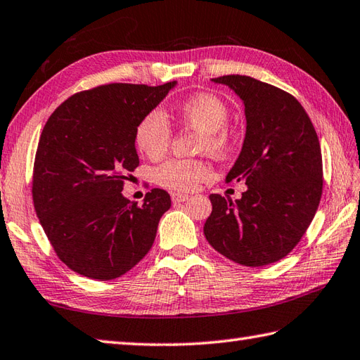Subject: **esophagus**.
<instances>
[{
    "label": "esophagus",
    "mask_w": 360,
    "mask_h": 360,
    "mask_svg": "<svg viewBox=\"0 0 360 360\" xmlns=\"http://www.w3.org/2000/svg\"><path fill=\"white\" fill-rule=\"evenodd\" d=\"M172 200H173V202H184V201L188 200V195H186V193H173Z\"/></svg>",
    "instance_id": "obj_1"
}]
</instances>
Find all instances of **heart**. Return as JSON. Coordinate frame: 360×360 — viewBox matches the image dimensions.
<instances>
[{
  "instance_id": "1",
  "label": "heart",
  "mask_w": 360,
  "mask_h": 360,
  "mask_svg": "<svg viewBox=\"0 0 360 360\" xmlns=\"http://www.w3.org/2000/svg\"><path fill=\"white\" fill-rule=\"evenodd\" d=\"M176 115L181 123L201 132L200 151L221 156L231 150L234 142V134L228 126L231 112L220 96L196 94L178 105ZM170 142L172 128L164 112L159 109L148 112L136 128L139 150L150 159L158 160L165 156ZM212 167L206 160L172 159L158 168L154 179L160 187L174 192H193L202 182L212 179Z\"/></svg>"
}]
</instances>
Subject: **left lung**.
<instances>
[{
  "label": "left lung",
  "mask_w": 360,
  "mask_h": 360,
  "mask_svg": "<svg viewBox=\"0 0 360 360\" xmlns=\"http://www.w3.org/2000/svg\"><path fill=\"white\" fill-rule=\"evenodd\" d=\"M224 84L245 104L246 134L226 181H243L240 200L209 196L204 236L220 255L245 266L285 257L314 220L323 192L320 142L295 96L255 77L228 75Z\"/></svg>",
  "instance_id": "1"
}]
</instances>
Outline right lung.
Segmentation results:
<instances>
[{"mask_svg":"<svg viewBox=\"0 0 360 360\" xmlns=\"http://www.w3.org/2000/svg\"><path fill=\"white\" fill-rule=\"evenodd\" d=\"M174 86L105 84L70 96L48 118L35 153L32 201L70 270L115 279L151 250L170 195L153 188L139 206L122 190L139 167L137 124Z\"/></svg>","mask_w":360,"mask_h":360,"instance_id":"right-lung-1","label":"right lung"}]
</instances>
